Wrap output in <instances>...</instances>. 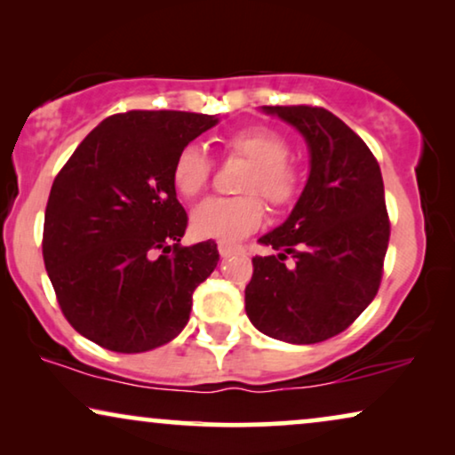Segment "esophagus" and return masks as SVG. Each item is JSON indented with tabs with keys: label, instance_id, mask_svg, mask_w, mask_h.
Instances as JSON below:
<instances>
[{
	"label": "esophagus",
	"instance_id": "esophagus-1",
	"mask_svg": "<svg viewBox=\"0 0 455 455\" xmlns=\"http://www.w3.org/2000/svg\"><path fill=\"white\" fill-rule=\"evenodd\" d=\"M217 251H220L223 259H228V257H232V254L242 252L244 248H242L240 244H232V242H220V244H217Z\"/></svg>",
	"mask_w": 455,
	"mask_h": 455
}]
</instances>
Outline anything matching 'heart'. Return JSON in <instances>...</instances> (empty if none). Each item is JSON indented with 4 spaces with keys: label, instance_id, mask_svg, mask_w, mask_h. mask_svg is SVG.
<instances>
[{
    "label": "heart",
    "instance_id": "1",
    "mask_svg": "<svg viewBox=\"0 0 455 455\" xmlns=\"http://www.w3.org/2000/svg\"><path fill=\"white\" fill-rule=\"evenodd\" d=\"M223 147L234 157L248 161L238 190L244 196L207 198L190 215L192 232L201 238L238 240L260 228L265 217L260 195L273 209H288L300 196V172L290 164V145L271 128L254 126L226 136ZM213 161L196 142L180 148L172 165V182L186 198H195L209 186Z\"/></svg>",
    "mask_w": 455,
    "mask_h": 455
}]
</instances>
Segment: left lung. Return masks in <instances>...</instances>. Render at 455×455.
<instances>
[{
    "instance_id": "8db88e82",
    "label": "left lung",
    "mask_w": 455,
    "mask_h": 455,
    "mask_svg": "<svg viewBox=\"0 0 455 455\" xmlns=\"http://www.w3.org/2000/svg\"><path fill=\"white\" fill-rule=\"evenodd\" d=\"M263 111L304 136L310 172L288 220L259 238L279 252L252 259L246 315L273 339L319 344L350 327L377 296L389 244L381 170L331 111L310 105Z\"/></svg>"
}]
</instances>
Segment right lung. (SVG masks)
Returning a JSON list of instances; mask_svg holds the SVG:
<instances>
[{"instance_id": "right-lung-1", "label": "right lung", "mask_w": 455, "mask_h": 455, "mask_svg": "<svg viewBox=\"0 0 455 455\" xmlns=\"http://www.w3.org/2000/svg\"><path fill=\"white\" fill-rule=\"evenodd\" d=\"M220 122L188 111L109 116L53 180L43 260L61 313L111 352H147L190 319L192 291L220 260L213 240L182 246L188 215L172 165Z\"/></svg>"}]
</instances>
